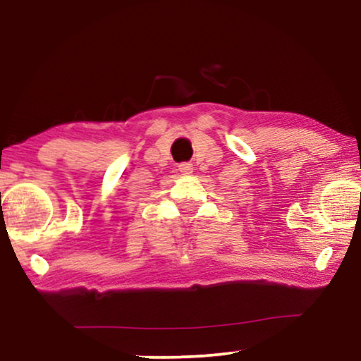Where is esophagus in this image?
I'll return each mask as SVG.
<instances>
[{
    "mask_svg": "<svg viewBox=\"0 0 361 361\" xmlns=\"http://www.w3.org/2000/svg\"><path fill=\"white\" fill-rule=\"evenodd\" d=\"M179 171L184 176H190L192 172H194V166H192L190 162H182V164H179Z\"/></svg>",
    "mask_w": 361,
    "mask_h": 361,
    "instance_id": "1",
    "label": "esophagus"
}]
</instances>
